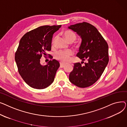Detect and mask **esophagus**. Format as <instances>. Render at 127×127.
<instances>
[{"label": "esophagus", "mask_w": 127, "mask_h": 127, "mask_svg": "<svg viewBox=\"0 0 127 127\" xmlns=\"http://www.w3.org/2000/svg\"><path fill=\"white\" fill-rule=\"evenodd\" d=\"M65 65V64H64V63H60V65H61V67H62V68H63V67H64Z\"/></svg>", "instance_id": "34e87169"}]
</instances>
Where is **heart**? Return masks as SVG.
Returning a JSON list of instances; mask_svg holds the SVG:
<instances>
[{
	"mask_svg": "<svg viewBox=\"0 0 127 127\" xmlns=\"http://www.w3.org/2000/svg\"><path fill=\"white\" fill-rule=\"evenodd\" d=\"M63 35L65 40L69 43H72L76 39V35L73 32L66 30L63 32ZM56 40L55 38L52 43L54 44ZM73 55V52L71 50L68 51H59L56 54L55 57L58 60L60 61L62 63H66L70 61V57Z\"/></svg>",
	"mask_w": 127,
	"mask_h": 127,
	"instance_id": "obj_1",
	"label": "heart"
}]
</instances>
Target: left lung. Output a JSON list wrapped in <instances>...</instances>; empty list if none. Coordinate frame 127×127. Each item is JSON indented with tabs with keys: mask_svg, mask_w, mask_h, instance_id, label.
I'll use <instances>...</instances> for the list:
<instances>
[{
	"mask_svg": "<svg viewBox=\"0 0 127 127\" xmlns=\"http://www.w3.org/2000/svg\"><path fill=\"white\" fill-rule=\"evenodd\" d=\"M68 28L81 36L82 41L76 56L87 62L84 65L79 63L74 64L69 80L78 87L87 88L98 80L108 64V43L97 29L88 22L71 25Z\"/></svg>",
	"mask_w": 127,
	"mask_h": 127,
	"instance_id": "obj_1",
	"label": "left lung"
}]
</instances>
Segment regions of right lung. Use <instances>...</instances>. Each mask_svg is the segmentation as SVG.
<instances>
[{"instance_id":"add662e5","label":"right lung","mask_w":127,"mask_h":127,"mask_svg":"<svg viewBox=\"0 0 127 127\" xmlns=\"http://www.w3.org/2000/svg\"><path fill=\"white\" fill-rule=\"evenodd\" d=\"M61 27L40 26L26 33L19 41L15 56L18 71L26 84L33 88L43 89L54 81L59 63L53 59L48 64L42 65L40 58L42 55L46 57L47 52L51 51L53 35Z\"/></svg>"}]
</instances>
